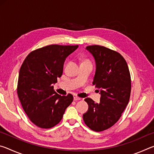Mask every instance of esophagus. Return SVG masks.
I'll return each mask as SVG.
<instances>
[{
    "mask_svg": "<svg viewBox=\"0 0 154 154\" xmlns=\"http://www.w3.org/2000/svg\"><path fill=\"white\" fill-rule=\"evenodd\" d=\"M81 98H79V96H77V95H74V100L77 101V100H81Z\"/></svg>",
    "mask_w": 154,
    "mask_h": 154,
    "instance_id": "esophagus-1",
    "label": "esophagus"
}]
</instances>
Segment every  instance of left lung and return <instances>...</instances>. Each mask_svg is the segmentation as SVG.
<instances>
[{
	"label": "left lung",
	"mask_w": 154,
	"mask_h": 154,
	"mask_svg": "<svg viewBox=\"0 0 154 154\" xmlns=\"http://www.w3.org/2000/svg\"><path fill=\"white\" fill-rule=\"evenodd\" d=\"M86 49L95 59L96 69L92 84L101 94L99 103L85 98L89 108L83 114L86 126L96 132L109 128L119 120L129 102L131 77L127 62L116 51L100 45Z\"/></svg>",
	"instance_id": "obj_1"
}]
</instances>
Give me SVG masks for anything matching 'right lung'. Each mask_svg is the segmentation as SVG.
Returning a JSON list of instances; mask_svg holds the SVG:
<instances>
[{"mask_svg": "<svg viewBox=\"0 0 154 154\" xmlns=\"http://www.w3.org/2000/svg\"><path fill=\"white\" fill-rule=\"evenodd\" d=\"M78 45H50L28 54L21 66L17 93L28 118L41 128L58 124L73 96H60L54 90V83L63 72L66 57Z\"/></svg>", "mask_w": 154, "mask_h": 154, "instance_id": "right-lung-1", "label": "right lung"}]
</instances>
